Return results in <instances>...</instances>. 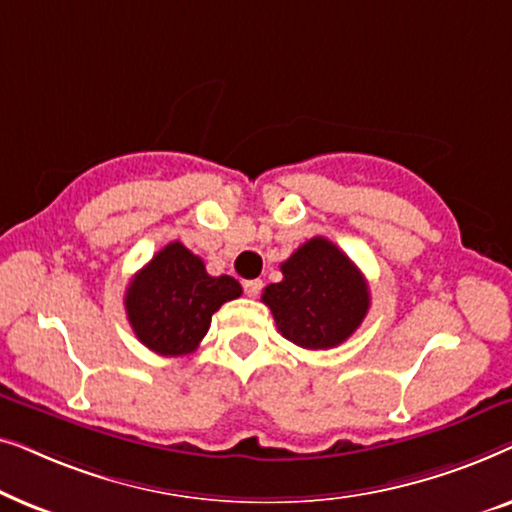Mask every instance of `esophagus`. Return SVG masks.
I'll list each match as a JSON object with an SVG mask.
<instances>
[{"label": "esophagus", "instance_id": "1", "mask_svg": "<svg viewBox=\"0 0 512 512\" xmlns=\"http://www.w3.org/2000/svg\"><path fill=\"white\" fill-rule=\"evenodd\" d=\"M242 286H244V293H247L249 298H256L263 289V282H261V279H247V282H244Z\"/></svg>", "mask_w": 512, "mask_h": 512}]
</instances>
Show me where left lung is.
I'll return each instance as SVG.
<instances>
[{
  "label": "left lung",
  "mask_w": 512,
  "mask_h": 512,
  "mask_svg": "<svg viewBox=\"0 0 512 512\" xmlns=\"http://www.w3.org/2000/svg\"><path fill=\"white\" fill-rule=\"evenodd\" d=\"M284 279L265 286L279 333L303 349H331L345 342L368 314L366 277L326 237H312L282 263Z\"/></svg>",
  "instance_id": "8db88e82"
}]
</instances>
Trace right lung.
<instances>
[{"label":"right lung","mask_w":512,"mask_h":512,"mask_svg":"<svg viewBox=\"0 0 512 512\" xmlns=\"http://www.w3.org/2000/svg\"><path fill=\"white\" fill-rule=\"evenodd\" d=\"M240 296L237 279L207 275L200 256L181 242H170L132 277L125 312L139 342L151 352L184 356L198 349L212 314Z\"/></svg>","instance_id":"obj_1"}]
</instances>
